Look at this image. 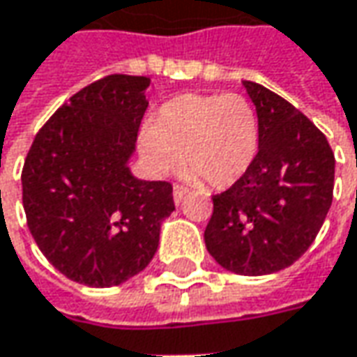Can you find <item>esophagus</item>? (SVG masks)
I'll use <instances>...</instances> for the list:
<instances>
[{"label":"esophagus","instance_id":"esophagus-1","mask_svg":"<svg viewBox=\"0 0 357 357\" xmlns=\"http://www.w3.org/2000/svg\"><path fill=\"white\" fill-rule=\"evenodd\" d=\"M188 193H190V190H188V188H183V185L176 183V185H174V202H176V205H179V203L183 202Z\"/></svg>","mask_w":357,"mask_h":357}]
</instances>
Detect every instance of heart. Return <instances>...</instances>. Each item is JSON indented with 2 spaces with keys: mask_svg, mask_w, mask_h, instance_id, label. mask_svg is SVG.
<instances>
[{
  "mask_svg": "<svg viewBox=\"0 0 357 357\" xmlns=\"http://www.w3.org/2000/svg\"><path fill=\"white\" fill-rule=\"evenodd\" d=\"M261 148V120L249 98L235 93L179 94L150 118L140 152L158 176L179 164L193 181L225 190L247 176Z\"/></svg>",
  "mask_w": 357,
  "mask_h": 357,
  "instance_id": "obj_1",
  "label": "heart"
}]
</instances>
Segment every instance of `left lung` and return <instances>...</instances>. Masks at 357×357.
Returning <instances> with one entry per match:
<instances>
[{
	"label": "left lung",
	"mask_w": 357,
	"mask_h": 357,
	"mask_svg": "<svg viewBox=\"0 0 357 357\" xmlns=\"http://www.w3.org/2000/svg\"><path fill=\"white\" fill-rule=\"evenodd\" d=\"M261 120V148L247 176L213 195L205 247L223 268L261 277L298 261L332 205L334 152L298 108L243 82Z\"/></svg>",
	"instance_id": "1"
}]
</instances>
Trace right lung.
I'll return each mask as SVG.
<instances>
[{"instance_id": "right-lung-1", "label": "right lung", "mask_w": 357, "mask_h": 357, "mask_svg": "<svg viewBox=\"0 0 357 357\" xmlns=\"http://www.w3.org/2000/svg\"><path fill=\"white\" fill-rule=\"evenodd\" d=\"M148 77L108 75L73 94L37 132L21 183L27 227L47 261L86 287H116L158 251L172 183L130 174Z\"/></svg>"}]
</instances>
